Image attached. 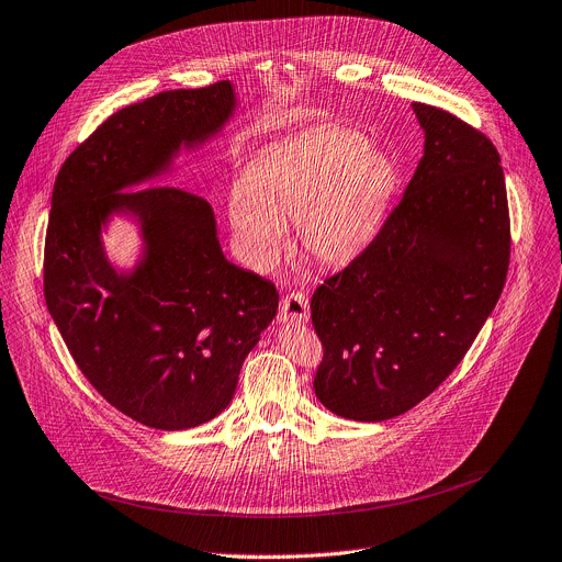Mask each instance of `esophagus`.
I'll return each instance as SVG.
<instances>
[{"label": "esophagus", "instance_id": "esophagus-1", "mask_svg": "<svg viewBox=\"0 0 562 562\" xmlns=\"http://www.w3.org/2000/svg\"><path fill=\"white\" fill-rule=\"evenodd\" d=\"M279 319L283 324H306L311 319V304L308 296L301 292H290L281 299Z\"/></svg>", "mask_w": 562, "mask_h": 562}]
</instances>
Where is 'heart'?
Masks as SVG:
<instances>
[{"label":"heart","instance_id":"1","mask_svg":"<svg viewBox=\"0 0 562 562\" xmlns=\"http://www.w3.org/2000/svg\"><path fill=\"white\" fill-rule=\"evenodd\" d=\"M398 189L390 155L367 148L351 131H322L274 148L256 161L247 187L234 191L229 218L245 261L266 272L299 223L304 249L339 266L378 234Z\"/></svg>","mask_w":562,"mask_h":562}]
</instances>
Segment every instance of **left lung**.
Masks as SVG:
<instances>
[{
    "label": "left lung",
    "mask_w": 562,
    "mask_h": 562,
    "mask_svg": "<svg viewBox=\"0 0 562 562\" xmlns=\"http://www.w3.org/2000/svg\"><path fill=\"white\" fill-rule=\"evenodd\" d=\"M412 108L425 150L403 200L311 301L324 349L315 394L333 414L362 423L405 414L457 369L510 261L497 148L441 108Z\"/></svg>",
    "instance_id": "1"
}]
</instances>
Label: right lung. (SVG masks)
<instances>
[{
  "instance_id": "add662e5",
  "label": "right lung",
  "mask_w": 562,
  "mask_h": 562,
  "mask_svg": "<svg viewBox=\"0 0 562 562\" xmlns=\"http://www.w3.org/2000/svg\"><path fill=\"white\" fill-rule=\"evenodd\" d=\"M234 105L232 82L221 80L121 108L65 159L54 184L47 308L94 390L155 429L218 416L279 308L274 283L227 261L204 198L146 187L182 144L218 133ZM116 210L143 223L145 258L131 276L116 273L100 245Z\"/></svg>"
}]
</instances>
